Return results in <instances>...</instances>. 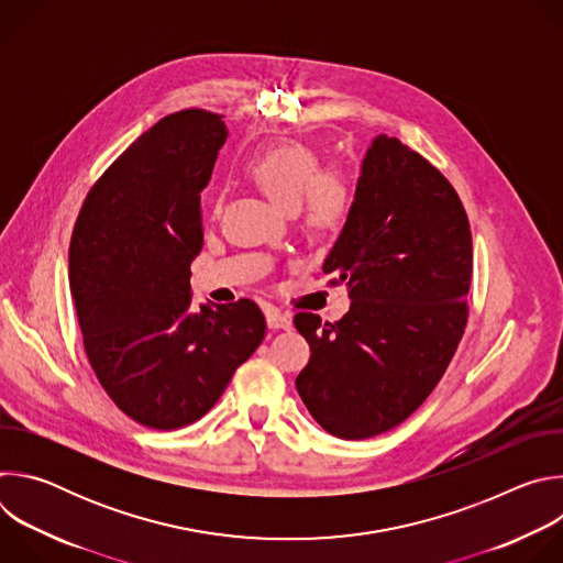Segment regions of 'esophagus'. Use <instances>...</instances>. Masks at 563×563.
<instances>
[{
  "label": "esophagus",
  "instance_id": "34e87169",
  "mask_svg": "<svg viewBox=\"0 0 563 563\" xmlns=\"http://www.w3.org/2000/svg\"><path fill=\"white\" fill-rule=\"evenodd\" d=\"M265 318H267V328L269 330H289L291 328V313L280 311L276 307H267L265 309Z\"/></svg>",
  "mask_w": 563,
  "mask_h": 563
}]
</instances>
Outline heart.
I'll return each instance as SVG.
<instances>
[{
	"mask_svg": "<svg viewBox=\"0 0 563 563\" xmlns=\"http://www.w3.org/2000/svg\"><path fill=\"white\" fill-rule=\"evenodd\" d=\"M245 169L278 207H300L305 222L316 231L339 229L350 213L347 180L336 172H320L318 155L300 142L265 146L247 159Z\"/></svg>",
	"mask_w": 563,
	"mask_h": 563,
	"instance_id": "1",
	"label": "heart"
}]
</instances>
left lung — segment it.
I'll use <instances>...</instances> for the list:
<instances>
[{"label": "left lung", "mask_w": 563, "mask_h": 563, "mask_svg": "<svg viewBox=\"0 0 563 563\" xmlns=\"http://www.w3.org/2000/svg\"><path fill=\"white\" fill-rule=\"evenodd\" d=\"M323 272L352 305L336 323L294 316L311 350L296 389L325 432L369 439L423 404L463 336L472 233L454 187L400 140L376 135Z\"/></svg>", "instance_id": "1"}]
</instances>
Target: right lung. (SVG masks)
<instances>
[{"mask_svg": "<svg viewBox=\"0 0 563 563\" xmlns=\"http://www.w3.org/2000/svg\"><path fill=\"white\" fill-rule=\"evenodd\" d=\"M220 118L187 109L144 131L93 185L70 235L89 363L113 404L153 430L205 417L267 330L250 298L191 305L200 191L227 140Z\"/></svg>", "mask_w": 563, "mask_h": 563, "instance_id": "right-lung-1", "label": "right lung"}]
</instances>
